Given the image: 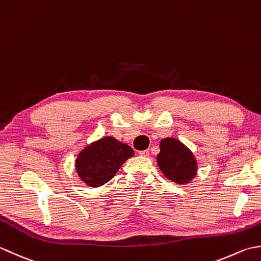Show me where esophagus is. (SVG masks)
<instances>
[{"label":"esophagus","instance_id":"34e87169","mask_svg":"<svg viewBox=\"0 0 261 261\" xmlns=\"http://www.w3.org/2000/svg\"><path fill=\"white\" fill-rule=\"evenodd\" d=\"M139 154L142 157H148L149 156V150H142V151H139Z\"/></svg>","mask_w":261,"mask_h":261}]
</instances>
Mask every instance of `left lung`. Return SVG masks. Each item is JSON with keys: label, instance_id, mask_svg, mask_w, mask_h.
<instances>
[{"label": "left lung", "instance_id": "1", "mask_svg": "<svg viewBox=\"0 0 261 261\" xmlns=\"http://www.w3.org/2000/svg\"><path fill=\"white\" fill-rule=\"evenodd\" d=\"M159 147L157 164L166 178L180 185L191 182L197 174V162L194 153L175 138H165Z\"/></svg>", "mask_w": 261, "mask_h": 261}]
</instances>
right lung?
<instances>
[{"instance_id": "add662e5", "label": "right lung", "mask_w": 261, "mask_h": 261, "mask_svg": "<svg viewBox=\"0 0 261 261\" xmlns=\"http://www.w3.org/2000/svg\"><path fill=\"white\" fill-rule=\"evenodd\" d=\"M135 151L114 137H103L82 149L75 160V169L82 181L96 188L107 184Z\"/></svg>"}]
</instances>
